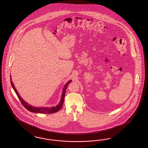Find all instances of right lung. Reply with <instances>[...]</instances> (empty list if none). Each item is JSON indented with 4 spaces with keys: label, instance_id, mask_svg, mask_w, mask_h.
<instances>
[{
    "label": "right lung",
    "instance_id": "obj_1",
    "mask_svg": "<svg viewBox=\"0 0 148 148\" xmlns=\"http://www.w3.org/2000/svg\"><path fill=\"white\" fill-rule=\"evenodd\" d=\"M10 81H11V86H12V88H14V92H16V93L17 94L19 100L21 101V103L24 106V107L25 108H27L28 111L32 112H35V113H39L50 114V113H54L55 112H58L61 109V108L62 107L63 101H64V97H65L66 90V89L67 88L68 86L72 82V80H69V81H68L66 83V84L64 86L63 89L62 93V95H61V99L60 103L56 107H51V108H42H42H36V107H34V106H32V105H29V103H27V102H25L23 99H22V98L20 97L19 94H18V92L15 88L14 84L12 81V78H11V75H10Z\"/></svg>",
    "mask_w": 148,
    "mask_h": 148
}]
</instances>
